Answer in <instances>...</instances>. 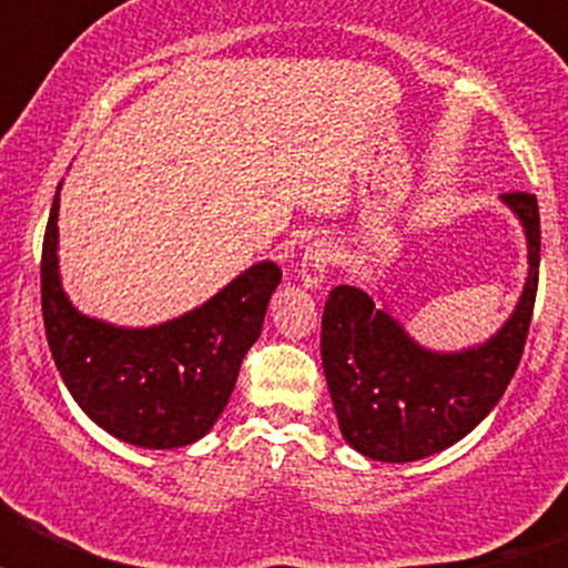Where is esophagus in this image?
I'll return each mask as SVG.
<instances>
[{
  "instance_id": "34e87169",
  "label": "esophagus",
  "mask_w": 568,
  "mask_h": 568,
  "mask_svg": "<svg viewBox=\"0 0 568 568\" xmlns=\"http://www.w3.org/2000/svg\"><path fill=\"white\" fill-rule=\"evenodd\" d=\"M329 264H333V250H329L327 241H315V244H310L298 264L301 284L310 290L321 287V281L327 278Z\"/></svg>"
}]
</instances>
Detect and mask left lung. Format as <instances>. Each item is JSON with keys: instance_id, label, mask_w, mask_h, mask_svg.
I'll list each match as a JSON object with an SVG mask.
<instances>
[{"instance_id": "1", "label": "left lung", "mask_w": 568, "mask_h": 568, "mask_svg": "<svg viewBox=\"0 0 568 568\" xmlns=\"http://www.w3.org/2000/svg\"><path fill=\"white\" fill-rule=\"evenodd\" d=\"M529 247V278L518 307L486 344L433 353L415 344L358 287H335L321 318V361L341 435L361 455L409 464L458 444L504 398L524 355L538 295L540 213L524 190L504 193Z\"/></svg>"}]
</instances>
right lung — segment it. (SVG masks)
I'll list each match as a JSON object with an SVG mask.
<instances>
[{
  "instance_id": "obj_1",
  "label": "right lung",
  "mask_w": 568,
  "mask_h": 568,
  "mask_svg": "<svg viewBox=\"0 0 568 568\" xmlns=\"http://www.w3.org/2000/svg\"><path fill=\"white\" fill-rule=\"evenodd\" d=\"M59 187L42 244V318L73 400L104 433L144 449L204 438L224 413L241 361L258 341L281 270L261 261L207 304L148 329L88 318L59 281Z\"/></svg>"
}]
</instances>
